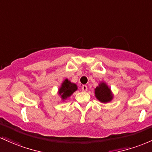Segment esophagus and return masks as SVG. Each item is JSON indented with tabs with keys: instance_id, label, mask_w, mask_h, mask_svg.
<instances>
[{
	"instance_id": "34e87169",
	"label": "esophagus",
	"mask_w": 152,
	"mask_h": 152,
	"mask_svg": "<svg viewBox=\"0 0 152 152\" xmlns=\"http://www.w3.org/2000/svg\"><path fill=\"white\" fill-rule=\"evenodd\" d=\"M82 91H87V89H88V88H87V86H86V85H83L82 86Z\"/></svg>"
}]
</instances>
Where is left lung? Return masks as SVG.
<instances>
[{
    "label": "left lung",
    "instance_id": "8db88e82",
    "mask_svg": "<svg viewBox=\"0 0 152 152\" xmlns=\"http://www.w3.org/2000/svg\"><path fill=\"white\" fill-rule=\"evenodd\" d=\"M94 94L96 99L102 103L110 102L114 97L111 89L104 81H100L99 85L95 88Z\"/></svg>",
    "mask_w": 152,
    "mask_h": 152
}]
</instances>
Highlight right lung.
Wrapping results in <instances>:
<instances>
[{
	"instance_id": "add662e5",
	"label": "right lung",
	"mask_w": 152,
	"mask_h": 152,
	"mask_svg": "<svg viewBox=\"0 0 152 152\" xmlns=\"http://www.w3.org/2000/svg\"><path fill=\"white\" fill-rule=\"evenodd\" d=\"M78 89V86L70 80L66 79L61 83L58 91V94L61 97V101L64 102Z\"/></svg>"
}]
</instances>
